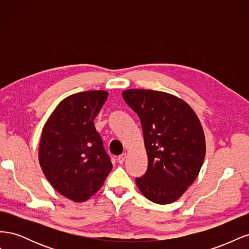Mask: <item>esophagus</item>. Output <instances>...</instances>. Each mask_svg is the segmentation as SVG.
I'll return each instance as SVG.
<instances>
[{
  "label": "esophagus",
  "mask_w": 249,
  "mask_h": 249,
  "mask_svg": "<svg viewBox=\"0 0 249 249\" xmlns=\"http://www.w3.org/2000/svg\"><path fill=\"white\" fill-rule=\"evenodd\" d=\"M125 159H126V154L124 153V154L120 155V156L118 157V163H119V164H123V163L125 161Z\"/></svg>",
  "instance_id": "34e87169"
}]
</instances>
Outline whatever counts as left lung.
Listing matches in <instances>:
<instances>
[{
	"instance_id": "obj_1",
	"label": "left lung",
	"mask_w": 249,
	"mask_h": 249,
	"mask_svg": "<svg viewBox=\"0 0 249 249\" xmlns=\"http://www.w3.org/2000/svg\"><path fill=\"white\" fill-rule=\"evenodd\" d=\"M125 103L140 118L148 166L136 178L150 201L178 200L198 177L206 156V138L193 109L179 97L149 89H127Z\"/></svg>"
}]
</instances>
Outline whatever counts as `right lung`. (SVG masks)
<instances>
[{"label": "right lung", "instance_id": "1", "mask_svg": "<svg viewBox=\"0 0 249 249\" xmlns=\"http://www.w3.org/2000/svg\"><path fill=\"white\" fill-rule=\"evenodd\" d=\"M107 97L105 90L71 94L58 104L43 125L40 167L53 188L72 201L91 197L112 169L93 124Z\"/></svg>", "mask_w": 249, "mask_h": 249}]
</instances>
